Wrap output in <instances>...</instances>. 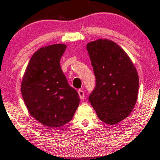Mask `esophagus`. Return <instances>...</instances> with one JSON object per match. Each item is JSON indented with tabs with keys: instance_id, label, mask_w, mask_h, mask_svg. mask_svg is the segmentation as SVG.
Returning a JSON list of instances; mask_svg holds the SVG:
<instances>
[{
	"instance_id": "34e87169",
	"label": "esophagus",
	"mask_w": 160,
	"mask_h": 160,
	"mask_svg": "<svg viewBox=\"0 0 160 160\" xmlns=\"http://www.w3.org/2000/svg\"><path fill=\"white\" fill-rule=\"evenodd\" d=\"M78 94H79V97H80L81 99L83 100L84 98H85V91H84L83 90L80 89L78 91Z\"/></svg>"
}]
</instances>
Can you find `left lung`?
<instances>
[{"label": "left lung", "instance_id": "8db88e82", "mask_svg": "<svg viewBox=\"0 0 160 160\" xmlns=\"http://www.w3.org/2000/svg\"><path fill=\"white\" fill-rule=\"evenodd\" d=\"M87 50L96 79L88 100L102 122L114 125L134 109L139 87L138 72L127 53L113 41H91Z\"/></svg>", "mask_w": 160, "mask_h": 160}]
</instances>
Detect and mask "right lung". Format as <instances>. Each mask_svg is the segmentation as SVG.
Returning a JSON list of instances; mask_svg holds the SVG:
<instances>
[{
  "mask_svg": "<svg viewBox=\"0 0 160 160\" xmlns=\"http://www.w3.org/2000/svg\"><path fill=\"white\" fill-rule=\"evenodd\" d=\"M65 44L40 48L30 59L23 76L21 91L29 113L39 122L57 128L72 119L79 96L69 86L60 61Z\"/></svg>",
  "mask_w": 160,
  "mask_h": 160,
  "instance_id": "obj_1",
  "label": "right lung"
}]
</instances>
